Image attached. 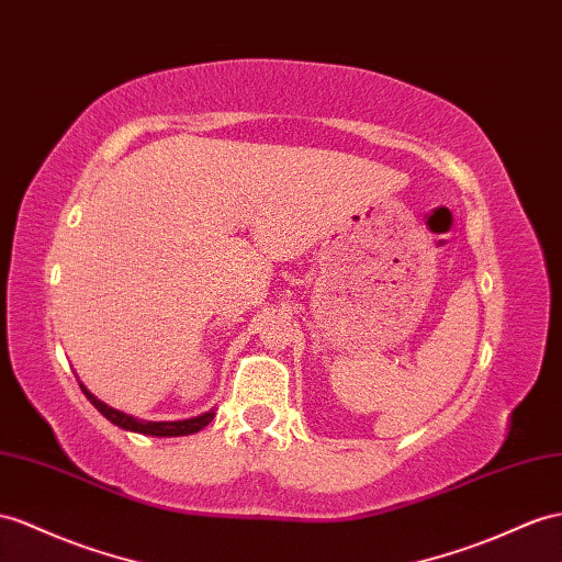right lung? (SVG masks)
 Instances as JSON below:
<instances>
[{"label": "right lung", "instance_id": "right-lung-1", "mask_svg": "<svg viewBox=\"0 0 562 562\" xmlns=\"http://www.w3.org/2000/svg\"><path fill=\"white\" fill-rule=\"evenodd\" d=\"M82 394L88 396L90 404L104 415L106 420H111L113 425H119L121 429H131V431H137V435H149V437H184V435H194V431L204 429L211 420H213V411L209 413H201L196 415V418H190V420H172V423H149V420H137L133 418V415L127 413H121L116 408L106 406L104 401H99L92 392H88V386L80 384Z\"/></svg>", "mask_w": 562, "mask_h": 562}]
</instances>
